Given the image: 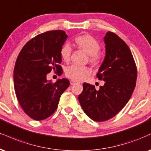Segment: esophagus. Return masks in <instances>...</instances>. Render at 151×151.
I'll return each instance as SVG.
<instances>
[{"instance_id":"1","label":"esophagus","mask_w":151,"mask_h":151,"mask_svg":"<svg viewBox=\"0 0 151 151\" xmlns=\"http://www.w3.org/2000/svg\"><path fill=\"white\" fill-rule=\"evenodd\" d=\"M70 84L71 85H74V84H75L76 83H77V81H76L75 80H73V79H72V80H70Z\"/></svg>"}]
</instances>
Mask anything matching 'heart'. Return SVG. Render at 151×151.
<instances>
[{
	"instance_id": "1",
	"label": "heart",
	"mask_w": 151,
	"mask_h": 151,
	"mask_svg": "<svg viewBox=\"0 0 151 151\" xmlns=\"http://www.w3.org/2000/svg\"><path fill=\"white\" fill-rule=\"evenodd\" d=\"M74 43L78 48L84 51L88 55V61L93 66H99L103 61L102 55L100 53L101 45L93 36L88 34H82L76 36ZM72 48L68 43H64L60 48V56L64 62L70 60ZM65 75L70 79L76 81H81L87 76L90 75L91 70L88 67H81L77 65H70L65 69Z\"/></svg>"
}]
</instances>
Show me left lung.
<instances>
[{
	"mask_svg": "<svg viewBox=\"0 0 151 151\" xmlns=\"http://www.w3.org/2000/svg\"><path fill=\"white\" fill-rule=\"evenodd\" d=\"M105 57L97 77L105 81L99 90L88 83L78 99L91 119L104 122L117 115L127 103L136 86L137 69L127 43L117 34L108 32L104 37Z\"/></svg>",
	"mask_w": 151,
	"mask_h": 151,
	"instance_id": "1",
	"label": "left lung"
}]
</instances>
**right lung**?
Returning a JSON list of instances; mask_svg holds the SVG:
<instances>
[{
	"instance_id": "1",
	"label": "right lung",
	"mask_w": 151,
	"mask_h": 151,
	"mask_svg": "<svg viewBox=\"0 0 151 151\" xmlns=\"http://www.w3.org/2000/svg\"><path fill=\"white\" fill-rule=\"evenodd\" d=\"M68 35L53 30L36 36L24 46L14 69V87L21 108L32 119L39 121L52 115L60 98L70 86L67 79L52 82L46 75L52 70L63 73L60 48Z\"/></svg>"
}]
</instances>
